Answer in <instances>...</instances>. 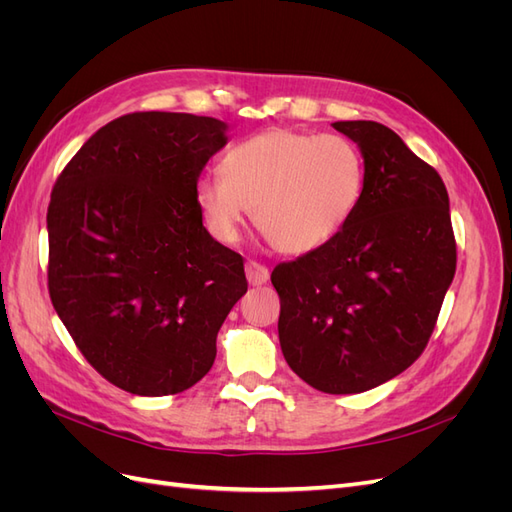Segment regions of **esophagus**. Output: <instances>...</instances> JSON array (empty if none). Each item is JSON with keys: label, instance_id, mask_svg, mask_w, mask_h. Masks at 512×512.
<instances>
[{"label": "esophagus", "instance_id": "1", "mask_svg": "<svg viewBox=\"0 0 512 512\" xmlns=\"http://www.w3.org/2000/svg\"><path fill=\"white\" fill-rule=\"evenodd\" d=\"M245 277H247V282H250V286H262L269 282V269L258 265V262H254V260H247L245 262Z\"/></svg>", "mask_w": 512, "mask_h": 512}]
</instances>
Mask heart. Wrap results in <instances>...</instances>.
I'll list each match as a JSON object with an SVG mask.
<instances>
[{"label":"heart","mask_w":512,"mask_h":512,"mask_svg":"<svg viewBox=\"0 0 512 512\" xmlns=\"http://www.w3.org/2000/svg\"><path fill=\"white\" fill-rule=\"evenodd\" d=\"M365 188V158L348 138L275 128L230 147L222 177H200L194 196L218 241L235 243L254 211L275 250L299 256L342 235Z\"/></svg>","instance_id":"obj_1"}]
</instances>
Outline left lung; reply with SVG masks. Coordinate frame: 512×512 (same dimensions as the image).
I'll return each instance as SVG.
<instances>
[{
    "label": "left lung",
    "mask_w": 512,
    "mask_h": 512,
    "mask_svg": "<svg viewBox=\"0 0 512 512\" xmlns=\"http://www.w3.org/2000/svg\"><path fill=\"white\" fill-rule=\"evenodd\" d=\"M361 149L367 188L327 245L271 273L290 369L331 395L399 376L425 350L457 267L444 181L378 121H335Z\"/></svg>",
    "instance_id": "obj_1"
}]
</instances>
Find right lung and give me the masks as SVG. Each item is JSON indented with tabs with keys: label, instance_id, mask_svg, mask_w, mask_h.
<instances>
[{
	"label": "right lung",
	"instance_id": "add662e5",
	"mask_svg": "<svg viewBox=\"0 0 512 512\" xmlns=\"http://www.w3.org/2000/svg\"><path fill=\"white\" fill-rule=\"evenodd\" d=\"M226 143L228 123L213 117L123 115L53 188V307L85 359L132 395H175L203 378L247 290L243 258L209 235L194 196Z\"/></svg>",
	"mask_w": 512,
	"mask_h": 512
}]
</instances>
